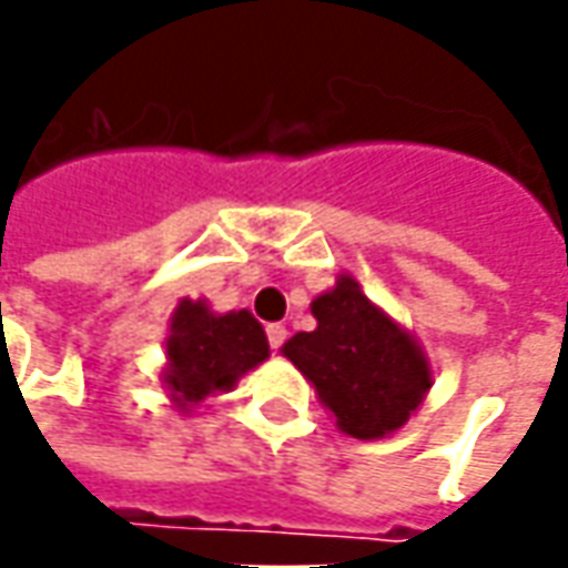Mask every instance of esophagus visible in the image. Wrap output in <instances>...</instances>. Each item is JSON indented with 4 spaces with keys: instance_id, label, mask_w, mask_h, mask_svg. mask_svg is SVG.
Returning a JSON list of instances; mask_svg holds the SVG:
<instances>
[{
    "instance_id": "esophagus-1",
    "label": "esophagus",
    "mask_w": 568,
    "mask_h": 568,
    "mask_svg": "<svg viewBox=\"0 0 568 568\" xmlns=\"http://www.w3.org/2000/svg\"><path fill=\"white\" fill-rule=\"evenodd\" d=\"M265 334H268V346H272V349H281L284 341H287V328H284V325H268Z\"/></svg>"
}]
</instances>
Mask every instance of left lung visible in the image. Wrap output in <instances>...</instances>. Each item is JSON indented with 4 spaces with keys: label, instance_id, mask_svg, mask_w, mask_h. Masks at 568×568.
<instances>
[{
    "label": "left lung",
    "instance_id": "obj_1",
    "mask_svg": "<svg viewBox=\"0 0 568 568\" xmlns=\"http://www.w3.org/2000/svg\"><path fill=\"white\" fill-rule=\"evenodd\" d=\"M315 331L293 334L281 353L328 406L337 428L359 440L399 432L432 387L418 341L378 310L349 275L312 300Z\"/></svg>",
    "mask_w": 568,
    "mask_h": 568
}]
</instances>
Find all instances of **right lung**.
<instances>
[{
	"label": "right lung",
	"instance_id": "obj_1",
	"mask_svg": "<svg viewBox=\"0 0 568 568\" xmlns=\"http://www.w3.org/2000/svg\"><path fill=\"white\" fill-rule=\"evenodd\" d=\"M268 359V337L246 310H209L205 300H181L165 341V372L171 403L190 413L205 397L231 390L237 378Z\"/></svg>",
	"mask_w": 568,
	"mask_h": 568
}]
</instances>
